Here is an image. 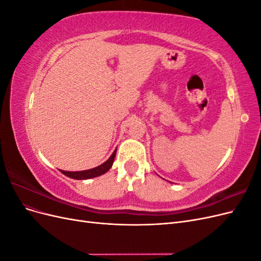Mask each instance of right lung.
I'll use <instances>...</instances> for the list:
<instances>
[{
  "label": "right lung",
  "instance_id": "right-lung-1",
  "mask_svg": "<svg viewBox=\"0 0 261 261\" xmlns=\"http://www.w3.org/2000/svg\"><path fill=\"white\" fill-rule=\"evenodd\" d=\"M115 154H116V149L114 150V152L111 154V156H110L105 163H102L101 165H99V167H96L93 169L85 170V171H75V172L63 171V170H60V171L64 175H66L70 178H74V179H89V178L97 177V176L105 174V173H107L110 169H111V167L113 165Z\"/></svg>",
  "mask_w": 261,
  "mask_h": 261
}]
</instances>
